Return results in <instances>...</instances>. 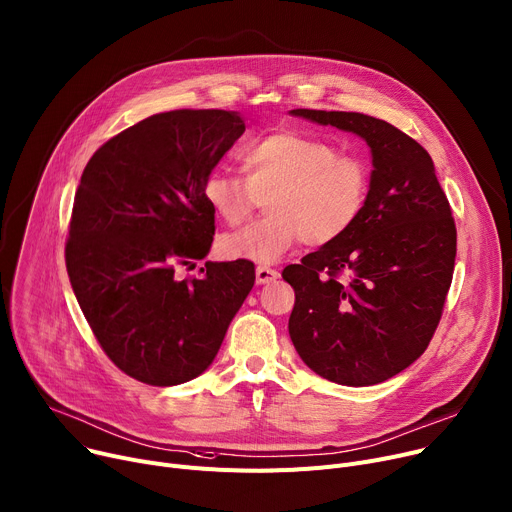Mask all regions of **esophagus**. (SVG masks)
Masks as SVG:
<instances>
[{
	"mask_svg": "<svg viewBox=\"0 0 512 512\" xmlns=\"http://www.w3.org/2000/svg\"><path fill=\"white\" fill-rule=\"evenodd\" d=\"M279 279V270L268 268V266H258L256 268V283L258 285H268L272 281Z\"/></svg>",
	"mask_w": 512,
	"mask_h": 512,
	"instance_id": "esophagus-1",
	"label": "esophagus"
}]
</instances>
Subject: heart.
<instances>
[{
  "label": "heart",
  "mask_w": 512,
  "mask_h": 512,
  "mask_svg": "<svg viewBox=\"0 0 512 512\" xmlns=\"http://www.w3.org/2000/svg\"><path fill=\"white\" fill-rule=\"evenodd\" d=\"M242 164L246 180L221 168L203 180L205 203L229 225L244 223L266 199L264 219L219 240V252L229 260L272 264L301 240L332 244L359 221L369 199L365 160L299 131L248 143Z\"/></svg>",
  "instance_id": "obj_1"
}]
</instances>
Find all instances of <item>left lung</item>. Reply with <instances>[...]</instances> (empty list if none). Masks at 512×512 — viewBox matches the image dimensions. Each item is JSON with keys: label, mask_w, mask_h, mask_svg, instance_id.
<instances>
[{"label": "left lung", "mask_w": 512, "mask_h": 512, "mask_svg": "<svg viewBox=\"0 0 512 512\" xmlns=\"http://www.w3.org/2000/svg\"><path fill=\"white\" fill-rule=\"evenodd\" d=\"M293 116L355 133L371 147L369 199L340 240L289 264V334L320 377L363 387L410 367L435 334L451 287L457 229L428 151L361 112Z\"/></svg>", "instance_id": "8db88e82"}]
</instances>
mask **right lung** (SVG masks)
<instances>
[{
    "label": "right lung",
    "instance_id": "obj_1",
    "mask_svg": "<svg viewBox=\"0 0 512 512\" xmlns=\"http://www.w3.org/2000/svg\"><path fill=\"white\" fill-rule=\"evenodd\" d=\"M246 123L229 110H170L108 139L77 186L65 264L108 359L157 387L199 377L254 287L248 260L205 262L215 213L203 180Z\"/></svg>",
    "mask_w": 512,
    "mask_h": 512
}]
</instances>
